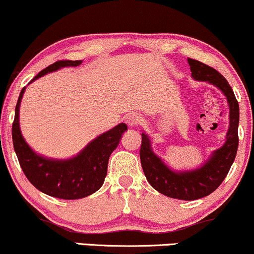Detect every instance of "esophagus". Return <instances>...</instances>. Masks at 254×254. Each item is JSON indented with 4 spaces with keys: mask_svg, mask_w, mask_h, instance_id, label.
I'll list each match as a JSON object with an SVG mask.
<instances>
[{
    "mask_svg": "<svg viewBox=\"0 0 254 254\" xmlns=\"http://www.w3.org/2000/svg\"><path fill=\"white\" fill-rule=\"evenodd\" d=\"M139 122H140V115L138 113H129V114L126 116V124L129 127L138 126Z\"/></svg>",
    "mask_w": 254,
    "mask_h": 254,
    "instance_id": "esophagus-1",
    "label": "esophagus"
}]
</instances>
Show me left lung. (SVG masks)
Segmentation results:
<instances>
[{
  "mask_svg": "<svg viewBox=\"0 0 254 254\" xmlns=\"http://www.w3.org/2000/svg\"><path fill=\"white\" fill-rule=\"evenodd\" d=\"M188 63L193 79L215 85L227 98L229 127L225 144L219 150L214 151L207 162L198 169L191 171H174L152 151L151 140L147 134L141 133L140 160L146 180L157 191L172 198L192 201L215 191L234 162L239 145V103L227 79L215 68L191 58H188Z\"/></svg>",
  "mask_w": 254,
  "mask_h": 254,
  "instance_id": "1",
  "label": "left lung"
}]
</instances>
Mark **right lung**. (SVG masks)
<instances>
[{
	"instance_id": "add662e5",
	"label": "right lung",
	"mask_w": 254,
	"mask_h": 254,
	"mask_svg": "<svg viewBox=\"0 0 254 254\" xmlns=\"http://www.w3.org/2000/svg\"><path fill=\"white\" fill-rule=\"evenodd\" d=\"M80 64L82 61L56 62L40 71L29 83L62 67L78 66ZM25 89L26 86L21 90L15 107L11 136L15 153L27 180L41 192L57 198L78 199L97 191L107 176L110 154L118 147L122 134L127 130V125L119 124L98 135L70 159H51L39 156L29 147L20 130V103Z\"/></svg>"
}]
</instances>
